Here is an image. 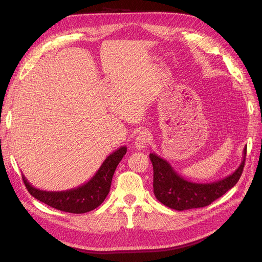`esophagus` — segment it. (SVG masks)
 I'll return each mask as SVG.
<instances>
[{
  "mask_svg": "<svg viewBox=\"0 0 262 262\" xmlns=\"http://www.w3.org/2000/svg\"><path fill=\"white\" fill-rule=\"evenodd\" d=\"M149 140H150V134L148 133V131H141L139 133V136L137 137L136 141H134V147L140 150L143 149L148 144Z\"/></svg>",
  "mask_w": 262,
  "mask_h": 262,
  "instance_id": "esophagus-1",
  "label": "esophagus"
}]
</instances>
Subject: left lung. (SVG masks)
<instances>
[{
    "label": "left lung",
    "instance_id": "8db88e82",
    "mask_svg": "<svg viewBox=\"0 0 262 262\" xmlns=\"http://www.w3.org/2000/svg\"><path fill=\"white\" fill-rule=\"evenodd\" d=\"M246 152L247 146L244 148L241 165L232 175L205 184L185 179L167 161L155 153H150L149 158L154 170L153 188L156 199L166 207L177 211L207 207L225 194L239 180L245 165Z\"/></svg>",
    "mask_w": 262,
    "mask_h": 262
}]
</instances>
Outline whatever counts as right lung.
<instances>
[{
    "mask_svg": "<svg viewBox=\"0 0 262 262\" xmlns=\"http://www.w3.org/2000/svg\"><path fill=\"white\" fill-rule=\"evenodd\" d=\"M125 153L126 146L119 147L106 158L97 172L86 184L64 191H46L37 189L29 184L24 175L23 180L28 192L49 207L69 213H86L99 207L106 199L115 170Z\"/></svg>",
    "mask_w": 262,
    "mask_h": 262,
    "instance_id": "obj_1",
    "label": "right lung"
}]
</instances>
